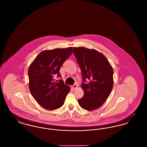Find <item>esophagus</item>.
I'll use <instances>...</instances> for the list:
<instances>
[{
	"label": "esophagus",
	"mask_w": 147,
	"mask_h": 147,
	"mask_svg": "<svg viewBox=\"0 0 147 147\" xmlns=\"http://www.w3.org/2000/svg\"><path fill=\"white\" fill-rule=\"evenodd\" d=\"M72 88L73 89H76L78 88V85L77 84H74L73 86H72Z\"/></svg>",
	"instance_id": "1"
}]
</instances>
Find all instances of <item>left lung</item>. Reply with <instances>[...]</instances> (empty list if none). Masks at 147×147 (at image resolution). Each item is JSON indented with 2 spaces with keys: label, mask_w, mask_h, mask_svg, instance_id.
I'll return each instance as SVG.
<instances>
[{
  "label": "left lung",
  "mask_w": 147,
  "mask_h": 147,
  "mask_svg": "<svg viewBox=\"0 0 147 147\" xmlns=\"http://www.w3.org/2000/svg\"><path fill=\"white\" fill-rule=\"evenodd\" d=\"M73 53L83 76L81 87L84 94L78 100L79 104L84 110H94L105 102L112 91L113 69L105 56L95 49L74 47Z\"/></svg>",
  "instance_id": "8db88e82"
}]
</instances>
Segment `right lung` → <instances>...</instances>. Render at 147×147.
Instances as JSON below:
<instances>
[{
	"mask_svg": "<svg viewBox=\"0 0 147 147\" xmlns=\"http://www.w3.org/2000/svg\"><path fill=\"white\" fill-rule=\"evenodd\" d=\"M72 53V47L42 51L28 68L30 92L36 102L47 110H54L62 106L70 91V87L62 79L56 82L54 78H61L60 68Z\"/></svg>",
	"mask_w": 147,
	"mask_h": 147,
	"instance_id": "right-lung-1",
	"label": "right lung"
}]
</instances>
